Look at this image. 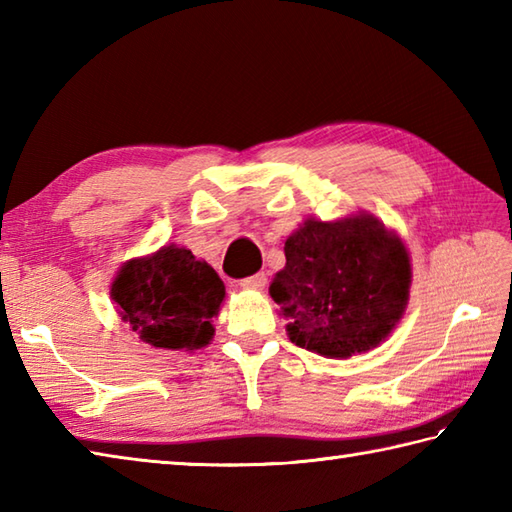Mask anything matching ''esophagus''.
I'll return each instance as SVG.
<instances>
[{"label": "esophagus", "mask_w": 512, "mask_h": 512, "mask_svg": "<svg viewBox=\"0 0 512 512\" xmlns=\"http://www.w3.org/2000/svg\"><path fill=\"white\" fill-rule=\"evenodd\" d=\"M239 286L248 288V290H262L266 286V275L264 273H257V275H250L239 279Z\"/></svg>", "instance_id": "obj_1"}]
</instances>
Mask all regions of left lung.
<instances>
[{
    "label": "left lung",
    "mask_w": 512,
    "mask_h": 512,
    "mask_svg": "<svg viewBox=\"0 0 512 512\" xmlns=\"http://www.w3.org/2000/svg\"><path fill=\"white\" fill-rule=\"evenodd\" d=\"M286 266L270 284L290 341L332 358L376 347L405 312V244L372 215L306 220L286 239Z\"/></svg>",
    "instance_id": "left-lung-1"
}]
</instances>
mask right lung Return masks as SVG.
I'll list each match as a JSON object with an SVG mask.
<instances>
[{
    "mask_svg": "<svg viewBox=\"0 0 512 512\" xmlns=\"http://www.w3.org/2000/svg\"><path fill=\"white\" fill-rule=\"evenodd\" d=\"M224 281L191 250L165 246L132 259L112 284L123 321L162 350H198L213 339L211 319L224 301Z\"/></svg>",
    "mask_w": 512,
    "mask_h": 512,
    "instance_id": "1",
    "label": "right lung"
}]
</instances>
